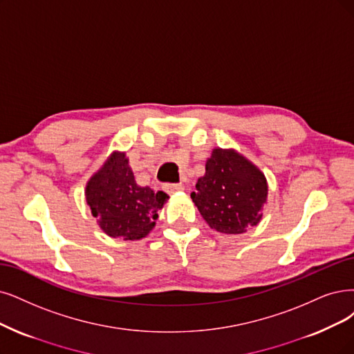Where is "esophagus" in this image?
<instances>
[{
  "label": "esophagus",
  "mask_w": 354,
  "mask_h": 354,
  "mask_svg": "<svg viewBox=\"0 0 354 354\" xmlns=\"http://www.w3.org/2000/svg\"><path fill=\"white\" fill-rule=\"evenodd\" d=\"M163 189L167 194H175L178 191H184V185L182 184H163Z\"/></svg>",
  "instance_id": "34e87169"
}]
</instances>
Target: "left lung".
<instances>
[{
	"label": "left lung",
	"instance_id": "left-lung-1",
	"mask_svg": "<svg viewBox=\"0 0 354 354\" xmlns=\"http://www.w3.org/2000/svg\"><path fill=\"white\" fill-rule=\"evenodd\" d=\"M267 194V179L254 163L236 150L214 149L191 198L212 229L239 234L263 218Z\"/></svg>",
	"mask_w": 354,
	"mask_h": 354
}]
</instances>
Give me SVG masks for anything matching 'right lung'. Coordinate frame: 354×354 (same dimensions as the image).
<instances>
[{
    "label": "right lung",
    "mask_w": 354,
    "mask_h": 354,
    "mask_svg": "<svg viewBox=\"0 0 354 354\" xmlns=\"http://www.w3.org/2000/svg\"><path fill=\"white\" fill-rule=\"evenodd\" d=\"M169 195L140 187L127 154L113 151L86 185V201L99 227L111 238L138 241L154 227Z\"/></svg>",
    "instance_id": "add662e5"
}]
</instances>
